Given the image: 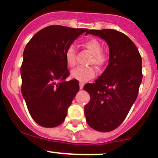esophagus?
Listing matches in <instances>:
<instances>
[{
  "mask_svg": "<svg viewBox=\"0 0 158 158\" xmlns=\"http://www.w3.org/2000/svg\"><path fill=\"white\" fill-rule=\"evenodd\" d=\"M83 86H84L83 82H79V89H83Z\"/></svg>",
  "mask_w": 158,
  "mask_h": 158,
  "instance_id": "obj_1",
  "label": "esophagus"
}]
</instances>
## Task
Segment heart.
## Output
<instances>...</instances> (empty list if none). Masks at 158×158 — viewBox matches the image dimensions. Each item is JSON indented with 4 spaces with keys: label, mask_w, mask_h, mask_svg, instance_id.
Instances as JSON below:
<instances>
[{
    "label": "heart",
    "mask_w": 158,
    "mask_h": 158,
    "mask_svg": "<svg viewBox=\"0 0 158 158\" xmlns=\"http://www.w3.org/2000/svg\"><path fill=\"white\" fill-rule=\"evenodd\" d=\"M83 48L91 54L89 64H94L97 67H102L107 62V56L102 52V45L101 42L95 38L89 39L82 44ZM65 60L69 67H73L76 63V50L73 45H70L65 51ZM95 76V71L91 66L82 67L78 66L71 71V76L80 82H87Z\"/></svg>",
    "instance_id": "heart-1"
}]
</instances>
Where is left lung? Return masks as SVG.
Wrapping results in <instances>:
<instances>
[{
  "label": "left lung",
  "mask_w": 158,
  "mask_h": 158,
  "mask_svg": "<svg viewBox=\"0 0 158 158\" xmlns=\"http://www.w3.org/2000/svg\"><path fill=\"white\" fill-rule=\"evenodd\" d=\"M109 47V65L93 83L85 85L90 101L85 116L91 128L98 131L114 130L123 122L138 95L142 81V60L131 39L115 30H89Z\"/></svg>",
  "instance_id": "left-lung-1"
}]
</instances>
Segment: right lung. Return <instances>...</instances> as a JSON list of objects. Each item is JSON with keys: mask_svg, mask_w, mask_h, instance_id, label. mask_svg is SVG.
I'll return each instance as SVG.
<instances>
[{"mask_svg": "<svg viewBox=\"0 0 158 158\" xmlns=\"http://www.w3.org/2000/svg\"><path fill=\"white\" fill-rule=\"evenodd\" d=\"M87 30L51 25L38 31L25 47L21 92L32 118L40 126L54 128L65 120L79 89L76 79L66 81L69 72L65 51Z\"/></svg>", "mask_w": 158, "mask_h": 158, "instance_id": "1", "label": "right lung"}]
</instances>
